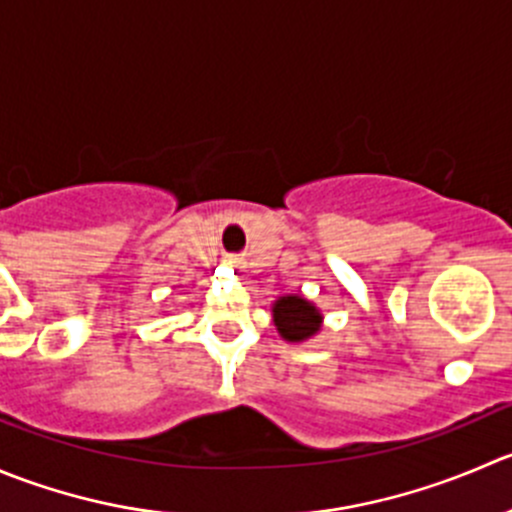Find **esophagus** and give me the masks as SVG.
<instances>
[{
  "mask_svg": "<svg viewBox=\"0 0 512 512\" xmlns=\"http://www.w3.org/2000/svg\"><path fill=\"white\" fill-rule=\"evenodd\" d=\"M224 263H226V266H231V268H239V256H226L224 258Z\"/></svg>",
  "mask_w": 512,
  "mask_h": 512,
  "instance_id": "1",
  "label": "esophagus"
}]
</instances>
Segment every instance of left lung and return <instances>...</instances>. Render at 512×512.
<instances>
[{
    "mask_svg": "<svg viewBox=\"0 0 512 512\" xmlns=\"http://www.w3.org/2000/svg\"><path fill=\"white\" fill-rule=\"evenodd\" d=\"M273 326L288 343H303L318 336L323 328V313L301 293H283L271 303Z\"/></svg>",
    "mask_w": 512,
    "mask_h": 512,
    "instance_id": "obj_1",
    "label": "left lung"
}]
</instances>
